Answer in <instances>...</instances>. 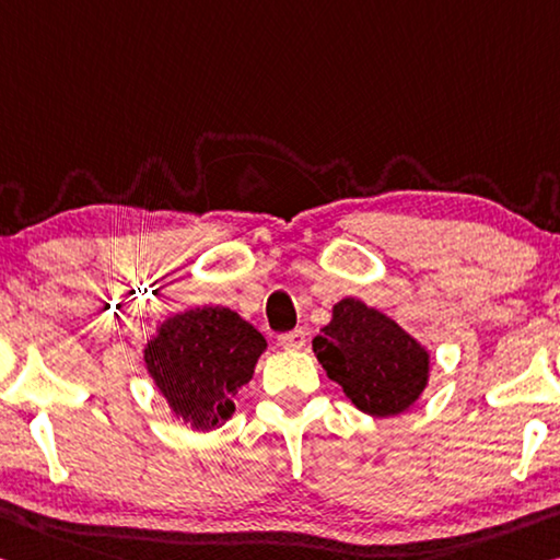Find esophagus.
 <instances>
[{"instance_id": "esophagus-1", "label": "esophagus", "mask_w": 560, "mask_h": 560, "mask_svg": "<svg viewBox=\"0 0 560 560\" xmlns=\"http://www.w3.org/2000/svg\"><path fill=\"white\" fill-rule=\"evenodd\" d=\"M279 343H281L287 351H301V349H304V346H306V331H301V328H296V331L281 334V336H279Z\"/></svg>"}]
</instances>
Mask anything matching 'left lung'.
Segmentation results:
<instances>
[{"label":"left lung","instance_id":"8db88e82","mask_svg":"<svg viewBox=\"0 0 560 560\" xmlns=\"http://www.w3.org/2000/svg\"><path fill=\"white\" fill-rule=\"evenodd\" d=\"M326 376L359 411L386 419L419 401L431 376V351L392 316L346 296L314 339Z\"/></svg>","mask_w":560,"mask_h":560}]
</instances>
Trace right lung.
Masks as SVG:
<instances>
[{
    "label": "right lung",
    "mask_w": 560,
    "mask_h": 560,
    "mask_svg": "<svg viewBox=\"0 0 560 560\" xmlns=\"http://www.w3.org/2000/svg\"><path fill=\"white\" fill-rule=\"evenodd\" d=\"M266 339L226 306H197L166 316L144 343V363L174 419L214 431L236 411Z\"/></svg>",
    "instance_id": "obj_1"
}]
</instances>
